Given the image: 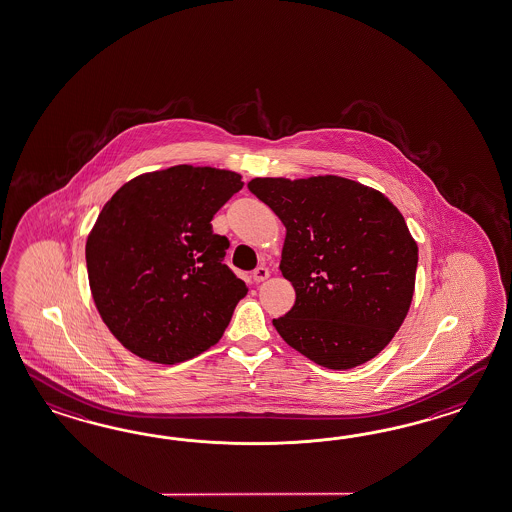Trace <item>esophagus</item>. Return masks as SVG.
Returning a JSON list of instances; mask_svg holds the SVG:
<instances>
[{
	"label": "esophagus",
	"instance_id": "esophagus-1",
	"mask_svg": "<svg viewBox=\"0 0 512 512\" xmlns=\"http://www.w3.org/2000/svg\"><path fill=\"white\" fill-rule=\"evenodd\" d=\"M268 277H270V270H268L266 266H259V268H255V270H253V281H257V283L266 281Z\"/></svg>",
	"mask_w": 512,
	"mask_h": 512
}]
</instances>
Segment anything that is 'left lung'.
<instances>
[{
	"mask_svg": "<svg viewBox=\"0 0 512 512\" xmlns=\"http://www.w3.org/2000/svg\"><path fill=\"white\" fill-rule=\"evenodd\" d=\"M251 192L287 227L279 270L296 303L274 320L290 348L329 370L385 349L414 294L418 246L379 190L338 175L255 177Z\"/></svg>",
	"mask_w": 512,
	"mask_h": 512,
	"instance_id": "8db88e82",
	"label": "left lung"
}]
</instances>
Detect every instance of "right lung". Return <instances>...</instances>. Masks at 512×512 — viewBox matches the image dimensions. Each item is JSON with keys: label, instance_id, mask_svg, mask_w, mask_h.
Masks as SVG:
<instances>
[{"label": "right lung", "instance_id": "add662e5", "mask_svg": "<svg viewBox=\"0 0 512 512\" xmlns=\"http://www.w3.org/2000/svg\"><path fill=\"white\" fill-rule=\"evenodd\" d=\"M242 187L235 172L179 164L131 179L101 209L88 283L101 320L140 359L188 361L224 335L248 287L211 220Z\"/></svg>", "mask_w": 512, "mask_h": 512}]
</instances>
